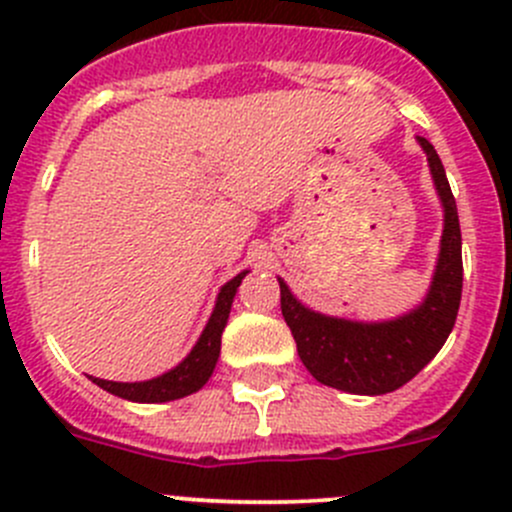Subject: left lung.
<instances>
[{"label": "left lung", "mask_w": 512, "mask_h": 512, "mask_svg": "<svg viewBox=\"0 0 512 512\" xmlns=\"http://www.w3.org/2000/svg\"><path fill=\"white\" fill-rule=\"evenodd\" d=\"M431 168L443 205V235L431 287L418 307L386 322H354L304 307L280 280L282 317L292 329L297 354L309 374L324 386L359 396H381L401 389L446 344L456 324L463 289L461 225L456 198L436 148L416 138Z\"/></svg>", "instance_id": "1"}]
</instances>
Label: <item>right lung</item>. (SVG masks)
<instances>
[{
	"label": "right lung",
	"mask_w": 512,
	"mask_h": 512,
	"mask_svg": "<svg viewBox=\"0 0 512 512\" xmlns=\"http://www.w3.org/2000/svg\"><path fill=\"white\" fill-rule=\"evenodd\" d=\"M247 272L250 270H242L240 275L232 277L230 282L220 287L213 314H210L203 334H200L195 347L190 349V354L178 366L148 381H108L96 379V376H91V381L101 386L103 391H108V394L118 396V399L136 401V404H163V401L183 399V396H190L198 389H203L210 376H213L215 364H218L220 339H223L227 317H230L232 299H235L237 287L245 280Z\"/></svg>",
	"instance_id": "right-lung-1"
}]
</instances>
